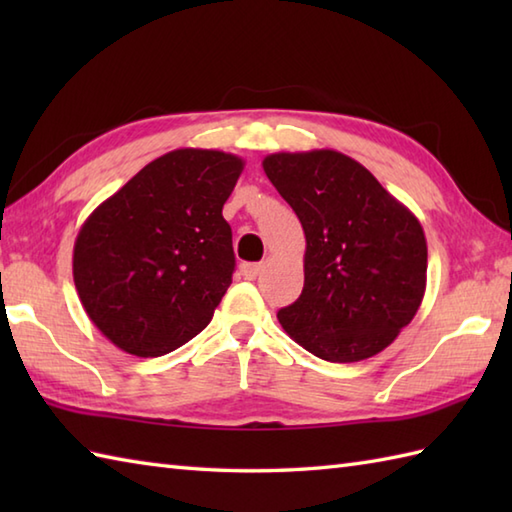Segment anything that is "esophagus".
<instances>
[{"instance_id": "obj_1", "label": "esophagus", "mask_w": 512, "mask_h": 512, "mask_svg": "<svg viewBox=\"0 0 512 512\" xmlns=\"http://www.w3.org/2000/svg\"><path fill=\"white\" fill-rule=\"evenodd\" d=\"M262 270H264L262 264H242V275H244V279H250V281L257 279Z\"/></svg>"}]
</instances>
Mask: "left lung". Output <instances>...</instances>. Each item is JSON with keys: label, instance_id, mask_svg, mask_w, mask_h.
I'll return each mask as SVG.
<instances>
[{"label": "left lung", "instance_id": "1", "mask_svg": "<svg viewBox=\"0 0 512 512\" xmlns=\"http://www.w3.org/2000/svg\"><path fill=\"white\" fill-rule=\"evenodd\" d=\"M262 167L306 233V279L301 297L277 312L281 328L330 363L383 352L427 288L418 217L341 151H279Z\"/></svg>", "mask_w": 512, "mask_h": 512}]
</instances>
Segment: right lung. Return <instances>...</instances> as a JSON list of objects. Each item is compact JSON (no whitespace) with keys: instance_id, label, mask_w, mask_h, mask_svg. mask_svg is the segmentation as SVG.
<instances>
[{"instance_id":"right-lung-1","label":"right lung","mask_w":512,"mask_h":512,"mask_svg":"<svg viewBox=\"0 0 512 512\" xmlns=\"http://www.w3.org/2000/svg\"><path fill=\"white\" fill-rule=\"evenodd\" d=\"M244 160L176 149L151 160L83 222L72 275L92 323L123 352L178 350L213 319L233 281L222 206Z\"/></svg>"}]
</instances>
